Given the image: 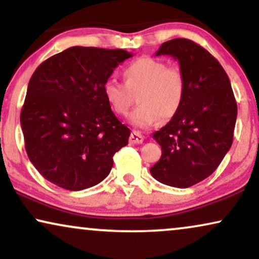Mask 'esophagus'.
Returning <instances> with one entry per match:
<instances>
[{
    "instance_id": "34e87169",
    "label": "esophagus",
    "mask_w": 259,
    "mask_h": 259,
    "mask_svg": "<svg viewBox=\"0 0 259 259\" xmlns=\"http://www.w3.org/2000/svg\"><path fill=\"white\" fill-rule=\"evenodd\" d=\"M143 140H144V137L137 132H133L132 135H130V137H129V142L133 144H141L143 142Z\"/></svg>"
}]
</instances>
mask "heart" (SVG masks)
Returning a JSON list of instances; mask_svg holds the SVG:
<instances>
[{"instance_id": "1", "label": "heart", "mask_w": 259, "mask_h": 259, "mask_svg": "<svg viewBox=\"0 0 259 259\" xmlns=\"http://www.w3.org/2000/svg\"><path fill=\"white\" fill-rule=\"evenodd\" d=\"M124 83L115 79H106L103 84V95L112 111L126 116L133 103L130 92H137L140 104L130 115L134 125L147 129L160 118L167 120L181 109L186 95V77L178 65H167L164 61L142 57L126 65L122 71Z\"/></svg>"}]
</instances>
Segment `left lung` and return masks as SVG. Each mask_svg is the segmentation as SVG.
I'll use <instances>...</instances> for the list:
<instances>
[{
  "instance_id": "1",
  "label": "left lung",
  "mask_w": 259,
  "mask_h": 259,
  "mask_svg": "<svg viewBox=\"0 0 259 259\" xmlns=\"http://www.w3.org/2000/svg\"><path fill=\"white\" fill-rule=\"evenodd\" d=\"M155 55H170L184 71L186 95L179 112L155 132L161 158L150 168L161 184L187 188L208 178L233 141L237 103L219 61L188 39L163 42Z\"/></svg>"
}]
</instances>
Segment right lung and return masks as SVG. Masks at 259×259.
Segmentation results:
<instances>
[{"instance_id":"1","label":"right lung","mask_w":259,"mask_h":259,"mask_svg":"<svg viewBox=\"0 0 259 259\" xmlns=\"http://www.w3.org/2000/svg\"><path fill=\"white\" fill-rule=\"evenodd\" d=\"M130 57L124 50L74 46L34 72L20 120L27 155L46 180L81 191L108 177L130 129L105 101L103 84Z\"/></svg>"}]
</instances>
